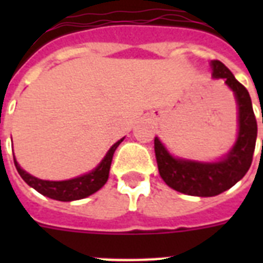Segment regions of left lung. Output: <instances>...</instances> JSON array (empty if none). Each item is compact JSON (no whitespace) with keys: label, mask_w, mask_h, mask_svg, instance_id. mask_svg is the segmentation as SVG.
<instances>
[{"label":"left lung","mask_w":263,"mask_h":263,"mask_svg":"<svg viewBox=\"0 0 263 263\" xmlns=\"http://www.w3.org/2000/svg\"><path fill=\"white\" fill-rule=\"evenodd\" d=\"M212 68L213 78L225 79V84L235 92L239 106V135L231 153L213 164L177 160L158 138L154 139L157 165L162 180L176 191L192 196H214L233 187L251 166L257 142V120L247 88L218 60H213Z\"/></svg>","instance_id":"obj_1"}]
</instances>
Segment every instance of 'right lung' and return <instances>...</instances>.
Masks as SVG:
<instances>
[{"label": "right lung", "mask_w": 263, "mask_h": 263, "mask_svg": "<svg viewBox=\"0 0 263 263\" xmlns=\"http://www.w3.org/2000/svg\"><path fill=\"white\" fill-rule=\"evenodd\" d=\"M124 140L120 139L119 142H116L110 147V150L107 152L101 164L92 171V172L87 173V175L80 176L76 179L65 180V181H49V180H41L36 179L34 176H31L30 173H27L26 171H23L18 164L14 161V166L17 169L18 175L22 176V179L26 181L30 187L42 194V195L51 198L55 200H63V202H71V200L83 199L86 196H90L91 194H94L105 185L109 177V171H110L111 160H113V154H115L116 148L119 147V144Z\"/></svg>", "instance_id": "1"}]
</instances>
